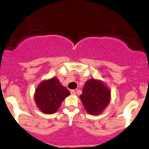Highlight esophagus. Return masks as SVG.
Returning <instances> with one entry per match:
<instances>
[{
  "label": "esophagus",
  "instance_id": "34e87169",
  "mask_svg": "<svg viewBox=\"0 0 149 149\" xmlns=\"http://www.w3.org/2000/svg\"><path fill=\"white\" fill-rule=\"evenodd\" d=\"M70 94H71L72 95H76V91H75V90H71V91H70Z\"/></svg>",
  "mask_w": 149,
  "mask_h": 149
}]
</instances>
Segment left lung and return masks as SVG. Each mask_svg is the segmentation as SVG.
Wrapping results in <instances>:
<instances>
[{
	"instance_id": "1",
	"label": "left lung",
	"mask_w": 149,
	"mask_h": 149,
	"mask_svg": "<svg viewBox=\"0 0 149 149\" xmlns=\"http://www.w3.org/2000/svg\"><path fill=\"white\" fill-rule=\"evenodd\" d=\"M111 92L102 81L94 79L86 82L80 98L90 115H100L110 102Z\"/></svg>"
}]
</instances>
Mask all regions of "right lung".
Masks as SVG:
<instances>
[{
    "mask_svg": "<svg viewBox=\"0 0 149 149\" xmlns=\"http://www.w3.org/2000/svg\"><path fill=\"white\" fill-rule=\"evenodd\" d=\"M70 95V91L63 86L58 78L43 81L35 90L34 101L37 107L46 114L58 111L64 99Z\"/></svg>",
    "mask_w": 149,
    "mask_h": 149,
    "instance_id": "1",
    "label": "right lung"
}]
</instances>
